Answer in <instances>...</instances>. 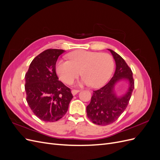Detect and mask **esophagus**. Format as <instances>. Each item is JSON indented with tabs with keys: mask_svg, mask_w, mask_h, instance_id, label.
<instances>
[{
	"mask_svg": "<svg viewBox=\"0 0 160 160\" xmlns=\"http://www.w3.org/2000/svg\"><path fill=\"white\" fill-rule=\"evenodd\" d=\"M79 90H78V89H72V91H71V93L73 95H76L77 93H79Z\"/></svg>",
	"mask_w": 160,
	"mask_h": 160,
	"instance_id": "obj_1",
	"label": "esophagus"
}]
</instances>
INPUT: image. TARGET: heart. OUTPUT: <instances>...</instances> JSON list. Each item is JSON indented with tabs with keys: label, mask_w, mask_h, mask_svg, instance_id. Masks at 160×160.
<instances>
[{
	"label": "heart",
	"mask_w": 160,
	"mask_h": 160,
	"mask_svg": "<svg viewBox=\"0 0 160 160\" xmlns=\"http://www.w3.org/2000/svg\"><path fill=\"white\" fill-rule=\"evenodd\" d=\"M67 59L58 61L55 66L57 75L66 84H71L80 71L83 75L82 84L99 88L108 81L114 67L112 57L106 52L77 50L70 52Z\"/></svg>",
	"instance_id": "1"
}]
</instances>
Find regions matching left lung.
Here are the masks:
<instances>
[{
  "mask_svg": "<svg viewBox=\"0 0 160 160\" xmlns=\"http://www.w3.org/2000/svg\"><path fill=\"white\" fill-rule=\"evenodd\" d=\"M115 61L116 69L111 79L99 89L93 91L90 103L87 106V115L95 124L108 125L115 122L126 109L134 89L133 72L123 58L109 49ZM128 79L130 87L127 93L118 98L113 91L114 85L120 79Z\"/></svg>",
  "mask_w": 160,
  "mask_h": 160,
  "instance_id": "8db88e82",
  "label": "left lung"
}]
</instances>
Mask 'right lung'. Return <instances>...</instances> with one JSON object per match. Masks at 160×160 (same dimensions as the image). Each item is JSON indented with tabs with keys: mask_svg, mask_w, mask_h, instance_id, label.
<instances>
[{
	"mask_svg": "<svg viewBox=\"0 0 160 160\" xmlns=\"http://www.w3.org/2000/svg\"><path fill=\"white\" fill-rule=\"evenodd\" d=\"M64 51L49 49L34 59L25 74L26 100L38 118L46 122H54L61 119L68 110L73 98L56 73L58 57Z\"/></svg>",
	"mask_w": 160,
	"mask_h": 160,
	"instance_id": "add662e5",
	"label": "right lung"
}]
</instances>
